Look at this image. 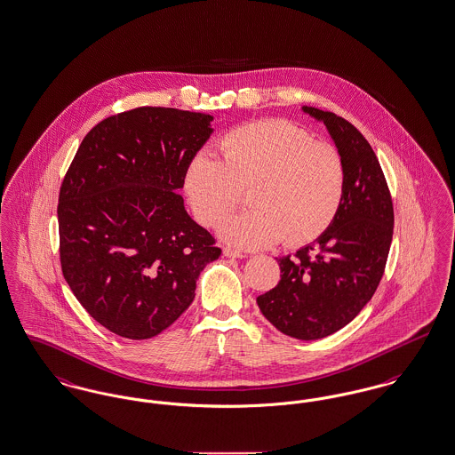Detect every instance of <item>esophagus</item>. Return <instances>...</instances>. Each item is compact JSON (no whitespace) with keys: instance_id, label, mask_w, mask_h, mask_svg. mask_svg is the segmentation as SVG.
<instances>
[{"instance_id":"esophagus-1","label":"esophagus","mask_w":455,"mask_h":455,"mask_svg":"<svg viewBox=\"0 0 455 455\" xmlns=\"http://www.w3.org/2000/svg\"><path fill=\"white\" fill-rule=\"evenodd\" d=\"M223 254L227 256V258H232V259H242V258H245V254L243 252H240L237 249H234V247H223Z\"/></svg>"}]
</instances>
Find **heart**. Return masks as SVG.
I'll use <instances>...</instances> for the list:
<instances>
[{
  "label": "heart",
  "mask_w": 455,
  "mask_h": 455,
  "mask_svg": "<svg viewBox=\"0 0 455 455\" xmlns=\"http://www.w3.org/2000/svg\"><path fill=\"white\" fill-rule=\"evenodd\" d=\"M220 160L197 153L184 173L196 218L217 227L249 189L251 210L230 218L221 238L242 249H264L278 240L303 245L321 237L338 215L347 188L341 155L312 141L307 131L283 119H266L228 131L218 143Z\"/></svg>",
  "instance_id": "obj_1"
}]
</instances>
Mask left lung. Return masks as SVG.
I'll return each instance as SVG.
<instances>
[{"label": "left lung", "mask_w": 455, "mask_h": 455, "mask_svg": "<svg viewBox=\"0 0 455 455\" xmlns=\"http://www.w3.org/2000/svg\"><path fill=\"white\" fill-rule=\"evenodd\" d=\"M323 123L343 158L347 188L331 227L295 258L278 259L280 283L258 297L283 334L314 341L349 324L370 302L389 256L394 210L377 155L363 134L334 112L303 106Z\"/></svg>", "instance_id": "obj_1"}]
</instances>
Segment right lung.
<instances>
[{"instance_id":"right-lung-1","label":"right lung","mask_w":455,"mask_h":455,"mask_svg":"<svg viewBox=\"0 0 455 455\" xmlns=\"http://www.w3.org/2000/svg\"><path fill=\"white\" fill-rule=\"evenodd\" d=\"M212 121L169 108L110 116L90 130L66 172L63 275L88 314L117 336L148 339L175 323L221 254L179 195Z\"/></svg>"}]
</instances>
